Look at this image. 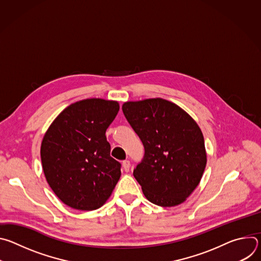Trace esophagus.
Masks as SVG:
<instances>
[{
    "instance_id": "1",
    "label": "esophagus",
    "mask_w": 261,
    "mask_h": 261,
    "mask_svg": "<svg viewBox=\"0 0 261 261\" xmlns=\"http://www.w3.org/2000/svg\"><path fill=\"white\" fill-rule=\"evenodd\" d=\"M123 168H124V170H125L126 172L129 171V169H130V161H129V160L123 161Z\"/></svg>"
}]
</instances>
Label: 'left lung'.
Listing matches in <instances>:
<instances>
[{
	"mask_svg": "<svg viewBox=\"0 0 261 261\" xmlns=\"http://www.w3.org/2000/svg\"><path fill=\"white\" fill-rule=\"evenodd\" d=\"M122 109L144 147L133 170L144 196L160 206L184 202L206 165L200 128L180 107L161 98L126 102Z\"/></svg>",
	"mask_w": 261,
	"mask_h": 261,
	"instance_id": "1",
	"label": "left lung"
}]
</instances>
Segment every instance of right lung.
<instances>
[{"instance_id":"obj_1","label":"right lung","mask_w":261,"mask_h":261,"mask_svg":"<svg viewBox=\"0 0 261 261\" xmlns=\"http://www.w3.org/2000/svg\"><path fill=\"white\" fill-rule=\"evenodd\" d=\"M119 109L116 101L75 102L62 111L43 137L41 162L46 180L72 208H99L121 176L122 165L110 157L105 135Z\"/></svg>"}]
</instances>
